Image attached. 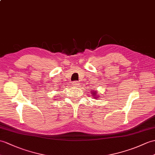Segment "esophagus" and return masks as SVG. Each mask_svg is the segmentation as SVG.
<instances>
[{"label": "esophagus", "mask_w": 155, "mask_h": 155, "mask_svg": "<svg viewBox=\"0 0 155 155\" xmlns=\"http://www.w3.org/2000/svg\"><path fill=\"white\" fill-rule=\"evenodd\" d=\"M72 84H73L74 86V87H78L79 86H80V84H79L78 82L77 81H73V82H72Z\"/></svg>", "instance_id": "34e87169"}]
</instances>
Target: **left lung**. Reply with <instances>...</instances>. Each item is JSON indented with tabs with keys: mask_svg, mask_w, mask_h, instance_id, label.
Wrapping results in <instances>:
<instances>
[{
	"mask_svg": "<svg viewBox=\"0 0 155 155\" xmlns=\"http://www.w3.org/2000/svg\"><path fill=\"white\" fill-rule=\"evenodd\" d=\"M95 93H96V92H93V94H95Z\"/></svg>",
	"mask_w": 155,
	"mask_h": 155,
	"instance_id": "8db88e82",
	"label": "left lung"
}]
</instances>
